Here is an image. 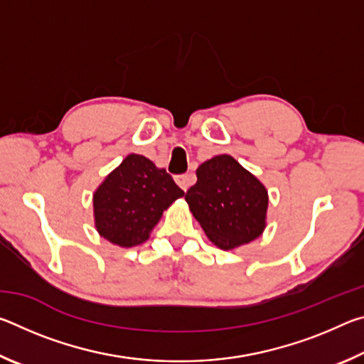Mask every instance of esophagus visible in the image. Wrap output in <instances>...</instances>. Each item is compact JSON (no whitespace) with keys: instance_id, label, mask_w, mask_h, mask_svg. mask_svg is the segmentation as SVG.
Wrapping results in <instances>:
<instances>
[{"instance_id":"34e87169","label":"esophagus","mask_w":364,"mask_h":364,"mask_svg":"<svg viewBox=\"0 0 364 364\" xmlns=\"http://www.w3.org/2000/svg\"><path fill=\"white\" fill-rule=\"evenodd\" d=\"M175 181H176L178 186H180L184 191V193H186V191L191 188V184H194V176L191 173L178 175V176H175Z\"/></svg>"}]
</instances>
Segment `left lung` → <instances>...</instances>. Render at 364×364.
<instances>
[{
	"instance_id": "left-lung-1",
	"label": "left lung",
	"mask_w": 364,
	"mask_h": 364,
	"mask_svg": "<svg viewBox=\"0 0 364 364\" xmlns=\"http://www.w3.org/2000/svg\"><path fill=\"white\" fill-rule=\"evenodd\" d=\"M197 183L186 193L191 213L221 250L260 237L267 228L268 191L236 159L220 154L196 170Z\"/></svg>"
}]
</instances>
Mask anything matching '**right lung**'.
I'll return each mask as SVG.
<instances>
[{
	"label": "right lung",
	"instance_id": "obj_1",
	"mask_svg": "<svg viewBox=\"0 0 364 364\" xmlns=\"http://www.w3.org/2000/svg\"><path fill=\"white\" fill-rule=\"evenodd\" d=\"M183 196L165 168L128 154L93 193L95 228L110 244L134 247L149 239L164 210Z\"/></svg>",
	"mask_w": 364,
	"mask_h": 364
}]
</instances>
